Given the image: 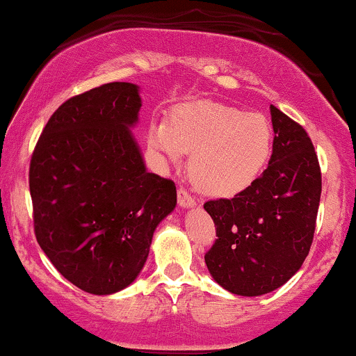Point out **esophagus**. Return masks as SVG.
<instances>
[{
	"label": "esophagus",
	"mask_w": 356,
	"mask_h": 356,
	"mask_svg": "<svg viewBox=\"0 0 356 356\" xmlns=\"http://www.w3.org/2000/svg\"><path fill=\"white\" fill-rule=\"evenodd\" d=\"M178 204L183 208H191V207H195L196 202H195L193 196L188 193L185 188H178Z\"/></svg>",
	"instance_id": "1"
}]
</instances>
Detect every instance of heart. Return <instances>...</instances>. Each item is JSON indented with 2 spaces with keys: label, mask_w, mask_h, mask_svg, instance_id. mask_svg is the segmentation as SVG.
Wrapping results in <instances>:
<instances>
[{
  "label": "heart",
  "mask_w": 356,
  "mask_h": 356,
  "mask_svg": "<svg viewBox=\"0 0 356 356\" xmlns=\"http://www.w3.org/2000/svg\"><path fill=\"white\" fill-rule=\"evenodd\" d=\"M148 146L161 165L191 153L190 177L204 193L233 196L257 181L273 149V129L260 113L223 103L179 106L166 120L153 121Z\"/></svg>",
  "instance_id": "b5f03b06"
}]
</instances>
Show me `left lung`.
I'll list each match as a JSON object with an SVG mask.
<instances>
[{
	"label": "left lung",
	"mask_w": 356,
	"mask_h": 356,
	"mask_svg": "<svg viewBox=\"0 0 356 356\" xmlns=\"http://www.w3.org/2000/svg\"><path fill=\"white\" fill-rule=\"evenodd\" d=\"M270 113L268 168L233 198L204 203L218 236L204 263L220 286L241 296L270 293L302 268L320 207L321 171L310 136L273 104Z\"/></svg>",
	"instance_id": "obj_1"
}]
</instances>
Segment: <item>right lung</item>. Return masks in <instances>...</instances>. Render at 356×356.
<instances>
[{"instance_id":"obj_1","label":"right lung","mask_w":356,"mask_h":356,"mask_svg":"<svg viewBox=\"0 0 356 356\" xmlns=\"http://www.w3.org/2000/svg\"><path fill=\"white\" fill-rule=\"evenodd\" d=\"M141 98L106 83L53 113L29 163L35 235L79 290L111 295L135 282L153 233L177 207L171 179L146 171L129 128Z\"/></svg>"}]
</instances>
